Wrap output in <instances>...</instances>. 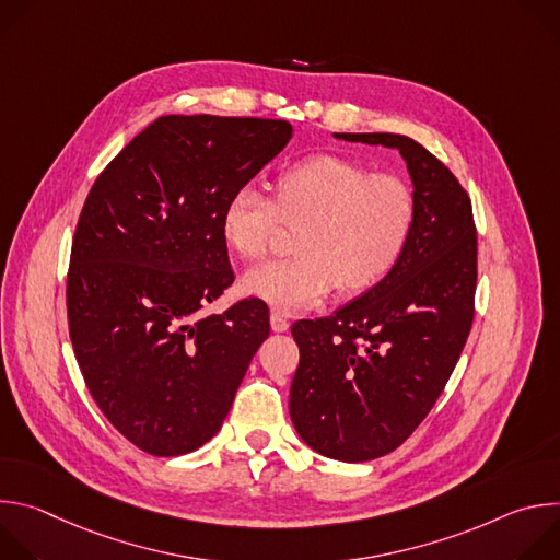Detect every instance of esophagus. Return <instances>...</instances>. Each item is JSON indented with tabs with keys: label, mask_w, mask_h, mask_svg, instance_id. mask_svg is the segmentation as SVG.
I'll return each instance as SVG.
<instances>
[{
	"label": "esophagus",
	"mask_w": 560,
	"mask_h": 560,
	"mask_svg": "<svg viewBox=\"0 0 560 560\" xmlns=\"http://www.w3.org/2000/svg\"><path fill=\"white\" fill-rule=\"evenodd\" d=\"M270 326H272V330H275V332H285V330L290 328V322H288L283 312L275 310V312L270 314Z\"/></svg>",
	"instance_id": "obj_1"
}]
</instances>
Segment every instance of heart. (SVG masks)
Instances as JSON below:
<instances>
[{
	"label": "heart",
	"mask_w": 560,
	"mask_h": 560,
	"mask_svg": "<svg viewBox=\"0 0 560 560\" xmlns=\"http://www.w3.org/2000/svg\"><path fill=\"white\" fill-rule=\"evenodd\" d=\"M283 225L296 230V257L248 272L244 290L294 312L335 288L354 296L387 279L412 242L417 197L401 177L341 154H314L275 179L272 197L244 186L221 210L225 244L248 261L270 255Z\"/></svg>",
	"instance_id": "obj_1"
}]
</instances>
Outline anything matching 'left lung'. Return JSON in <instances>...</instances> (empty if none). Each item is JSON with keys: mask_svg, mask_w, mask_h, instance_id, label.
Here are the masks:
<instances>
[{"mask_svg": "<svg viewBox=\"0 0 560 560\" xmlns=\"http://www.w3.org/2000/svg\"><path fill=\"white\" fill-rule=\"evenodd\" d=\"M337 137L396 148L417 197L412 242L389 277L337 314L292 326L290 419L299 436L324 456L361 463L401 445L456 368L474 322L476 225L465 188L415 139Z\"/></svg>", "mask_w": 560, "mask_h": 560, "instance_id": "obj_1", "label": "left lung"}]
</instances>
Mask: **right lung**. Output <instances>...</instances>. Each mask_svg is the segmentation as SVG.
Here are the masks:
<instances>
[{"mask_svg": "<svg viewBox=\"0 0 560 560\" xmlns=\"http://www.w3.org/2000/svg\"><path fill=\"white\" fill-rule=\"evenodd\" d=\"M290 137L283 119L159 117L79 214L66 277L74 359L104 417L152 456L188 454L221 430L270 335L257 296L201 310L234 281L223 203Z\"/></svg>", "mask_w": 560, "mask_h": 560, "instance_id": "1", "label": "right lung"}]
</instances>
